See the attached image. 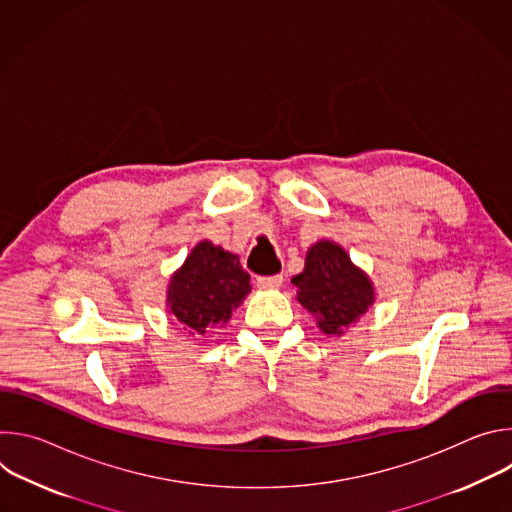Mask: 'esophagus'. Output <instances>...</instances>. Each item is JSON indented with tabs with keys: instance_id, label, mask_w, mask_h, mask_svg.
Segmentation results:
<instances>
[{
	"instance_id": "1",
	"label": "esophagus",
	"mask_w": 512,
	"mask_h": 512,
	"mask_svg": "<svg viewBox=\"0 0 512 512\" xmlns=\"http://www.w3.org/2000/svg\"><path fill=\"white\" fill-rule=\"evenodd\" d=\"M281 283H283V275H271V277H259L257 279V287L263 289V291L277 289V287H281Z\"/></svg>"
}]
</instances>
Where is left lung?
<instances>
[{"label": "left lung", "mask_w": 512, "mask_h": 512, "mask_svg": "<svg viewBox=\"0 0 512 512\" xmlns=\"http://www.w3.org/2000/svg\"><path fill=\"white\" fill-rule=\"evenodd\" d=\"M291 283L298 287L296 300L316 318L320 332L336 338L367 314L377 300L369 273L354 265L346 249L330 239L308 249L304 271Z\"/></svg>", "instance_id": "left-lung-1"}]
</instances>
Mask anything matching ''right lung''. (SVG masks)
<instances>
[{"mask_svg": "<svg viewBox=\"0 0 512 512\" xmlns=\"http://www.w3.org/2000/svg\"><path fill=\"white\" fill-rule=\"evenodd\" d=\"M251 291L249 273L239 257L202 239L172 273L166 289V310L190 334L223 328Z\"/></svg>", "mask_w": 512, "mask_h": 512, "instance_id": "right-lung-1", "label": "right lung"}]
</instances>
